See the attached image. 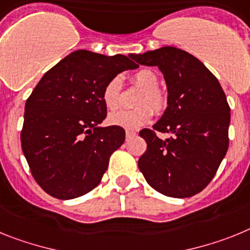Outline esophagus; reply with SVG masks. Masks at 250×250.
<instances>
[{
    "label": "esophagus",
    "mask_w": 250,
    "mask_h": 250,
    "mask_svg": "<svg viewBox=\"0 0 250 250\" xmlns=\"http://www.w3.org/2000/svg\"><path fill=\"white\" fill-rule=\"evenodd\" d=\"M134 136H136V132H131V131L125 132V138H127V140H131V138L134 137Z\"/></svg>",
    "instance_id": "34e87169"
}]
</instances>
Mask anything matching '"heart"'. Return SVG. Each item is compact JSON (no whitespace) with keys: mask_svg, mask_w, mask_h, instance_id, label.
<instances>
[{"mask_svg":"<svg viewBox=\"0 0 250 250\" xmlns=\"http://www.w3.org/2000/svg\"><path fill=\"white\" fill-rule=\"evenodd\" d=\"M132 83L143 88L137 99V105L140 107L132 110H118L108 116V122L110 125L127 131H134L147 125L153 117L152 107L156 112H161L167 105L166 94L157 88L158 77L153 70L141 69L136 71L132 77ZM121 89L122 84L119 78H113L104 85L102 90V99L104 105L109 110H116L121 105Z\"/></svg>","mask_w":250,"mask_h":250,"instance_id":"b5f03b06","label":"heart"}]
</instances>
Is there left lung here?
Listing matches in <instances>:
<instances>
[{"label": "left lung", "instance_id": "obj_1", "mask_svg": "<svg viewBox=\"0 0 250 250\" xmlns=\"http://www.w3.org/2000/svg\"><path fill=\"white\" fill-rule=\"evenodd\" d=\"M129 56L164 74L167 108L153 129L173 134L161 140L153 129L140 132L147 142L138 160L140 171L166 196H194L215 176L229 146L230 108L224 90L200 60L177 47Z\"/></svg>", "mask_w": 250, "mask_h": 250}]
</instances>
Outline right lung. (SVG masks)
Instances as JSON below:
<instances>
[{
    "label": "right lung",
    "instance_id": "right-lung-1",
    "mask_svg": "<svg viewBox=\"0 0 250 250\" xmlns=\"http://www.w3.org/2000/svg\"><path fill=\"white\" fill-rule=\"evenodd\" d=\"M129 58L74 51L44 74L26 101L22 152L35 181L51 196L69 200L92 191L125 142L123 128L99 125L107 117L104 85L138 68Z\"/></svg>",
    "mask_w": 250,
    "mask_h": 250
}]
</instances>
